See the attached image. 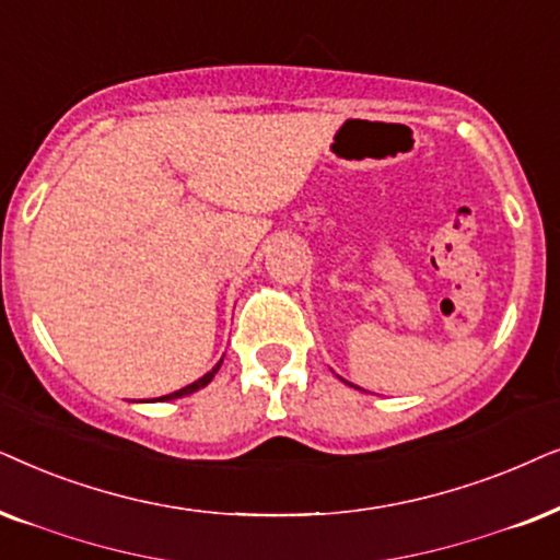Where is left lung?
<instances>
[{
  "label": "left lung",
  "mask_w": 560,
  "mask_h": 560,
  "mask_svg": "<svg viewBox=\"0 0 560 560\" xmlns=\"http://www.w3.org/2000/svg\"><path fill=\"white\" fill-rule=\"evenodd\" d=\"M355 389H358V386H355Z\"/></svg>",
  "instance_id": "left-lung-1"
}]
</instances>
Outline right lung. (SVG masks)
<instances>
[{
    "label": "right lung",
    "mask_w": 560,
    "mask_h": 560,
    "mask_svg": "<svg viewBox=\"0 0 560 560\" xmlns=\"http://www.w3.org/2000/svg\"><path fill=\"white\" fill-rule=\"evenodd\" d=\"M220 363H222V361H220ZM220 363H218V366H214L212 371H207V374H205L202 378H197V382L189 384V386H184V389H178V392H174V394H166V397H159V401H166V399H178V397H186V394H194V392H199V389H202V386H207V384L212 382L214 374H218Z\"/></svg>",
    "instance_id": "add662e5"
}]
</instances>
